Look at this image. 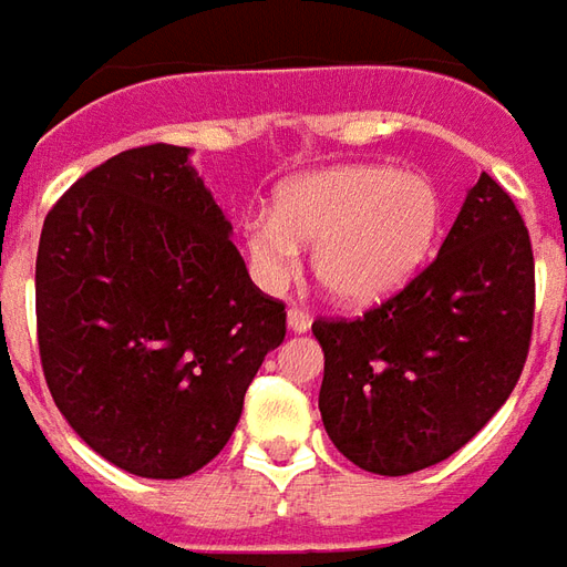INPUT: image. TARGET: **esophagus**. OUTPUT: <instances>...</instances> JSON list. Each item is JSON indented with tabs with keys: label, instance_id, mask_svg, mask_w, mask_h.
Masks as SVG:
<instances>
[{
	"label": "esophagus",
	"instance_id": "34e87169",
	"mask_svg": "<svg viewBox=\"0 0 567 567\" xmlns=\"http://www.w3.org/2000/svg\"><path fill=\"white\" fill-rule=\"evenodd\" d=\"M309 328H312V316H309L307 309H297V307L288 309V331L307 333Z\"/></svg>",
	"mask_w": 567,
	"mask_h": 567
}]
</instances>
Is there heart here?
<instances>
[{
    "instance_id": "b5f03b06",
    "label": "heart",
    "mask_w": 567,
    "mask_h": 567,
    "mask_svg": "<svg viewBox=\"0 0 567 567\" xmlns=\"http://www.w3.org/2000/svg\"><path fill=\"white\" fill-rule=\"evenodd\" d=\"M440 194L431 178L392 166L349 163L288 178L272 212L243 224V246L260 282L282 285L312 246V272L346 307H373L398 295L431 255Z\"/></svg>"
}]
</instances>
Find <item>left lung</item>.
I'll return each mask as SVG.
<instances>
[{
  "instance_id": "left-lung-1",
  "label": "left lung",
  "mask_w": 567,
  "mask_h": 567,
  "mask_svg": "<svg viewBox=\"0 0 567 567\" xmlns=\"http://www.w3.org/2000/svg\"><path fill=\"white\" fill-rule=\"evenodd\" d=\"M532 319V239L507 190L483 173L434 264L401 295L364 319L312 324L328 437L382 476L450 458L511 398Z\"/></svg>"
}]
</instances>
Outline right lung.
<instances>
[{
    "mask_svg": "<svg viewBox=\"0 0 567 567\" xmlns=\"http://www.w3.org/2000/svg\"><path fill=\"white\" fill-rule=\"evenodd\" d=\"M190 148L121 151L48 212L35 258L51 398L96 455L182 480L234 434L285 307L264 297Z\"/></svg>",
    "mask_w": 567,
    "mask_h": 567,
    "instance_id": "add662e5",
    "label": "right lung"
}]
</instances>
